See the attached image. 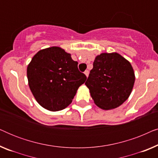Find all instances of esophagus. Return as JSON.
<instances>
[{
    "label": "esophagus",
    "instance_id": "1",
    "mask_svg": "<svg viewBox=\"0 0 158 158\" xmlns=\"http://www.w3.org/2000/svg\"><path fill=\"white\" fill-rule=\"evenodd\" d=\"M84 73H85V75H86V77H88V75H89V71H88V70H85V72H84Z\"/></svg>",
    "mask_w": 158,
    "mask_h": 158
}]
</instances>
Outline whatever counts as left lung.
Instances as JSON below:
<instances>
[{
    "mask_svg": "<svg viewBox=\"0 0 158 158\" xmlns=\"http://www.w3.org/2000/svg\"><path fill=\"white\" fill-rule=\"evenodd\" d=\"M135 81L130 62L118 53H102L95 59L85 85L94 103L101 109L109 110L129 98Z\"/></svg>",
    "mask_w": 158,
    "mask_h": 158,
    "instance_id": "8db88e82",
    "label": "left lung"
}]
</instances>
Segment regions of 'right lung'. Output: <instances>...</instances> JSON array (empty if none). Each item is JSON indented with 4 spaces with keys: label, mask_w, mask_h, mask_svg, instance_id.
I'll return each mask as SVG.
<instances>
[{
    "label": "right lung",
    "mask_w": 158,
    "mask_h": 158,
    "mask_svg": "<svg viewBox=\"0 0 158 158\" xmlns=\"http://www.w3.org/2000/svg\"><path fill=\"white\" fill-rule=\"evenodd\" d=\"M27 77L36 101L52 111L68 106L87 78L70 54L58 47L39 51L27 67Z\"/></svg>",
    "instance_id": "add662e5"
}]
</instances>
